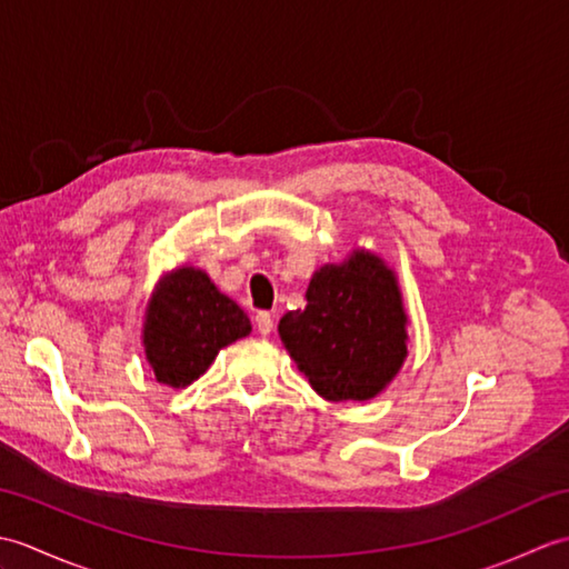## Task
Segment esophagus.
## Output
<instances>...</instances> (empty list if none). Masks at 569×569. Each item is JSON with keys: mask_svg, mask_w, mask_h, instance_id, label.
<instances>
[{"mask_svg": "<svg viewBox=\"0 0 569 569\" xmlns=\"http://www.w3.org/2000/svg\"><path fill=\"white\" fill-rule=\"evenodd\" d=\"M257 330L261 335H271L273 332V316H271V312H266V310L257 312Z\"/></svg>", "mask_w": 569, "mask_h": 569, "instance_id": "esophagus-1", "label": "esophagus"}]
</instances>
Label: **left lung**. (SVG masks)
<instances>
[{"label": "left lung", "instance_id": "1", "mask_svg": "<svg viewBox=\"0 0 569 569\" xmlns=\"http://www.w3.org/2000/svg\"><path fill=\"white\" fill-rule=\"evenodd\" d=\"M306 308L286 312L278 335L325 401H369L408 355V316L396 273L357 249L310 278Z\"/></svg>", "mask_w": 569, "mask_h": 569}]
</instances>
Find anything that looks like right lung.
Listing matches in <instances>:
<instances>
[{"instance_id":"1","label":"right lung","mask_w":569,"mask_h":569,"mask_svg":"<svg viewBox=\"0 0 569 569\" xmlns=\"http://www.w3.org/2000/svg\"><path fill=\"white\" fill-rule=\"evenodd\" d=\"M249 332L247 312L217 291L208 273L180 266L161 278L149 300L143 352L156 381L183 389L208 371L222 347Z\"/></svg>"}]
</instances>
